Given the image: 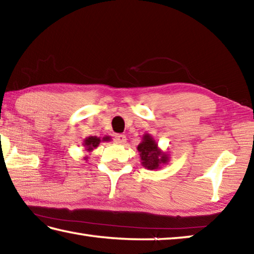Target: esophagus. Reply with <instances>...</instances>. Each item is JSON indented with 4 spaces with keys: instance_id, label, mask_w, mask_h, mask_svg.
I'll return each instance as SVG.
<instances>
[{
    "instance_id": "1",
    "label": "esophagus",
    "mask_w": 254,
    "mask_h": 254,
    "mask_svg": "<svg viewBox=\"0 0 254 254\" xmlns=\"http://www.w3.org/2000/svg\"><path fill=\"white\" fill-rule=\"evenodd\" d=\"M114 141L118 143H124L127 141V136L124 134H115L114 135Z\"/></svg>"
}]
</instances>
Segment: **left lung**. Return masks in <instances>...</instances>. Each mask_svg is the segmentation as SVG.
I'll use <instances>...</instances> for the list:
<instances>
[{"label": "left lung", "instance_id": "left-lung-1", "mask_svg": "<svg viewBox=\"0 0 254 254\" xmlns=\"http://www.w3.org/2000/svg\"><path fill=\"white\" fill-rule=\"evenodd\" d=\"M157 143L152 140L149 134L143 136V141L137 145V150L140 152L142 165L150 170L158 169L160 163H166L168 158L165 153H161L157 148Z\"/></svg>", "mask_w": 254, "mask_h": 254}]
</instances>
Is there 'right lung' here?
Instances as JSON below:
<instances>
[{
  "instance_id": "add662e5",
  "label": "right lung",
  "mask_w": 254,
  "mask_h": 254,
  "mask_svg": "<svg viewBox=\"0 0 254 254\" xmlns=\"http://www.w3.org/2000/svg\"><path fill=\"white\" fill-rule=\"evenodd\" d=\"M109 140H110V136H105L102 139V141H109ZM84 142H85L84 145L86 147V150H87V151H92L93 149H95L97 145L100 144L101 139L97 136H89L84 141Z\"/></svg>"
}]
</instances>
